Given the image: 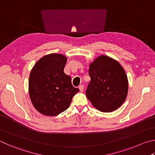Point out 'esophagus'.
<instances>
[{
    "instance_id": "1",
    "label": "esophagus",
    "mask_w": 155,
    "mask_h": 155,
    "mask_svg": "<svg viewBox=\"0 0 155 155\" xmlns=\"http://www.w3.org/2000/svg\"><path fill=\"white\" fill-rule=\"evenodd\" d=\"M84 85H79V87H78V89H79V90H80V91L81 92H82V91H83V89H84Z\"/></svg>"
}]
</instances>
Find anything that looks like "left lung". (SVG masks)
Listing matches in <instances>:
<instances>
[{"instance_id": "obj_1", "label": "left lung", "mask_w": 155, "mask_h": 155, "mask_svg": "<svg viewBox=\"0 0 155 155\" xmlns=\"http://www.w3.org/2000/svg\"><path fill=\"white\" fill-rule=\"evenodd\" d=\"M91 81L86 96L92 105L101 112H110L121 106L127 95L128 80L122 66L104 55L90 64Z\"/></svg>"}]
</instances>
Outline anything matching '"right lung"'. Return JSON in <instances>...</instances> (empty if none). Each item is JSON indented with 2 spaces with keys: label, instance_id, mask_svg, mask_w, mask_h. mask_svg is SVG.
<instances>
[{
  "label": "right lung",
  "instance_id": "obj_1",
  "mask_svg": "<svg viewBox=\"0 0 155 155\" xmlns=\"http://www.w3.org/2000/svg\"><path fill=\"white\" fill-rule=\"evenodd\" d=\"M65 55L51 53L41 58L34 66L29 77V95L36 110L45 116H56L68 108L79 91L64 72Z\"/></svg>",
  "mask_w": 155,
  "mask_h": 155
}]
</instances>
